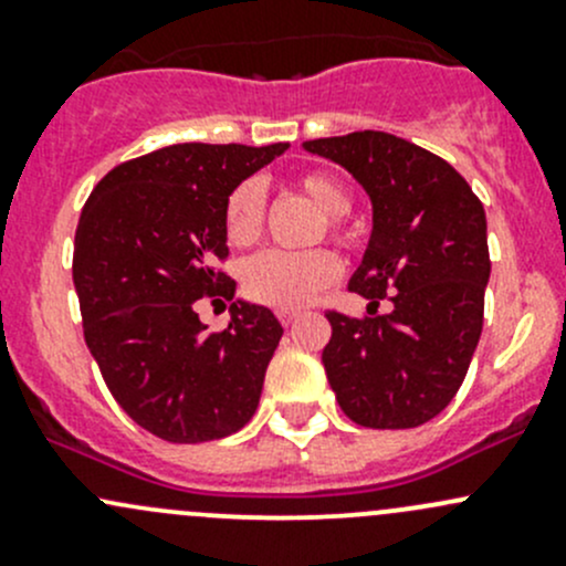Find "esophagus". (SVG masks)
<instances>
[{
    "label": "esophagus",
    "mask_w": 566,
    "mask_h": 566,
    "mask_svg": "<svg viewBox=\"0 0 566 566\" xmlns=\"http://www.w3.org/2000/svg\"><path fill=\"white\" fill-rule=\"evenodd\" d=\"M279 319H282V325H290L298 319V312L295 310H279Z\"/></svg>",
    "instance_id": "esophagus-1"
}]
</instances>
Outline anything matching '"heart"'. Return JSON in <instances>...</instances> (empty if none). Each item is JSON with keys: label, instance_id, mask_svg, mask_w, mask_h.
I'll use <instances>...</instances> for the list:
<instances>
[{"label": "heart", "instance_id": "heart-1", "mask_svg": "<svg viewBox=\"0 0 566 566\" xmlns=\"http://www.w3.org/2000/svg\"><path fill=\"white\" fill-rule=\"evenodd\" d=\"M298 188L312 199V205L325 216V227L339 232V219L350 210V193L331 175L310 172L298 177ZM227 238L232 247H251L265 227V186L256 177L243 180L230 193L224 208ZM339 276V260L334 251H260L243 265V290L254 301L276 310L304 306L317 290Z\"/></svg>", "mask_w": 566, "mask_h": 566}]
</instances>
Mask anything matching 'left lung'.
<instances>
[{
	"label": "left lung",
	"instance_id": "left-lung-1",
	"mask_svg": "<svg viewBox=\"0 0 566 566\" xmlns=\"http://www.w3.org/2000/svg\"><path fill=\"white\" fill-rule=\"evenodd\" d=\"M304 150L347 169L373 202L367 251L350 276L369 317L325 315L323 367L336 402L373 430L424 424L452 402L482 336V202L452 164L384 130L312 139ZM386 297L392 310L378 316Z\"/></svg>",
	"mask_w": 566,
	"mask_h": 566
}]
</instances>
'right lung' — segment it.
Returning a JSON list of instances; mask_svg holds the SVG:
<instances>
[{"instance_id": "obj_1", "label": "right lung", "mask_w": 566, "mask_h": 566, "mask_svg": "<svg viewBox=\"0 0 566 566\" xmlns=\"http://www.w3.org/2000/svg\"><path fill=\"white\" fill-rule=\"evenodd\" d=\"M287 147H161L114 167L84 205L73 243L84 339L119 408L164 441L227 438L260 405L282 323L238 298L228 328L208 335L192 306L235 295L216 271L227 199Z\"/></svg>"}]
</instances>
